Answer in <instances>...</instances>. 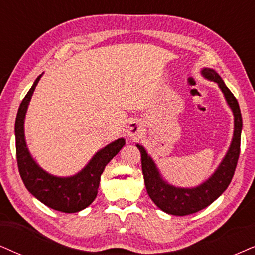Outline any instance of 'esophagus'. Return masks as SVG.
<instances>
[{"mask_svg":"<svg viewBox=\"0 0 255 255\" xmlns=\"http://www.w3.org/2000/svg\"><path fill=\"white\" fill-rule=\"evenodd\" d=\"M142 126H141L140 122L137 121H133L130 122L129 126H128L127 129V134L128 136L133 137V136H140L141 133H142Z\"/></svg>","mask_w":255,"mask_h":255,"instance_id":"34e87169","label":"esophagus"}]
</instances>
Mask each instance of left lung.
I'll return each instance as SVG.
<instances>
[{"label": "left lung", "mask_w": 255, "mask_h": 255, "mask_svg": "<svg viewBox=\"0 0 255 255\" xmlns=\"http://www.w3.org/2000/svg\"><path fill=\"white\" fill-rule=\"evenodd\" d=\"M201 75L209 81L218 83L219 88L221 89L222 94L226 99L227 105L230 106L234 115L233 138H232L231 146L228 148L226 155L222 159L215 172L206 181L196 187H192V188L173 186L162 178L159 168L150 155H148L144 147L138 143L136 144L141 153L142 173L148 195L161 211L172 215H179V217L201 211L226 191L234 175L235 167H237L240 154L243 118H241L239 104L231 90L225 85L224 80L214 69H201Z\"/></svg>", "instance_id": "1"}]
</instances>
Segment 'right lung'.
<instances>
[{"label":"right lung","mask_w":255,"mask_h":255,"mask_svg":"<svg viewBox=\"0 0 255 255\" xmlns=\"http://www.w3.org/2000/svg\"><path fill=\"white\" fill-rule=\"evenodd\" d=\"M41 76L42 74L22 100L16 117L15 137L18 172L25 188L42 204L63 213H76L94 201L105 167L121 150L126 141L122 137L118 138L100 149L75 175L56 176L41 168L31 156L24 136L25 114Z\"/></svg>","instance_id":"add662e5"}]
</instances>
